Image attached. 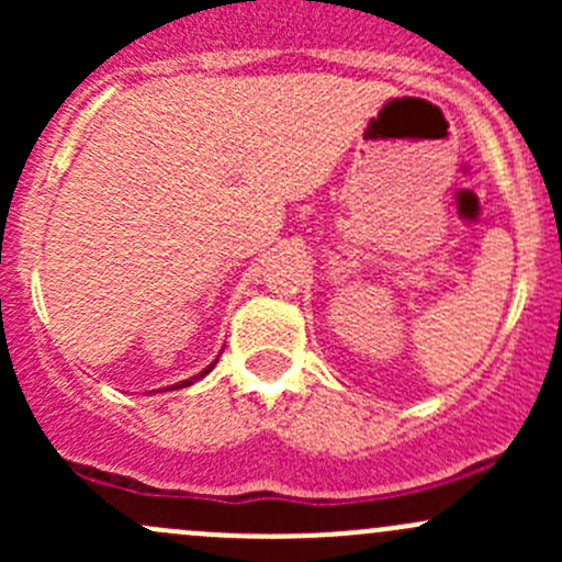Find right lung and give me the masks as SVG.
Here are the masks:
<instances>
[{
    "instance_id": "obj_1",
    "label": "right lung",
    "mask_w": 562,
    "mask_h": 562,
    "mask_svg": "<svg viewBox=\"0 0 562 562\" xmlns=\"http://www.w3.org/2000/svg\"><path fill=\"white\" fill-rule=\"evenodd\" d=\"M214 364H217V361H214ZM214 364H209L206 370H203L201 375H198V378H203V375H206V372H212V370H214ZM192 381H195V378H190V381H181V383H176L173 389H184V386H192Z\"/></svg>"
}]
</instances>
